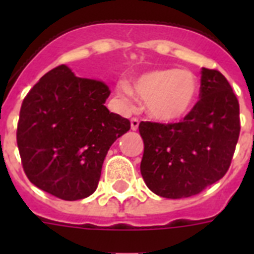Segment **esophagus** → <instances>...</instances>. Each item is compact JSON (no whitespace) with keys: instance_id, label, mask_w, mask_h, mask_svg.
<instances>
[{"instance_id":"obj_1","label":"esophagus","mask_w":254,"mask_h":254,"mask_svg":"<svg viewBox=\"0 0 254 254\" xmlns=\"http://www.w3.org/2000/svg\"><path fill=\"white\" fill-rule=\"evenodd\" d=\"M138 125H139V120L137 119V117H133V119L130 120L131 130H137V129H138Z\"/></svg>"}]
</instances>
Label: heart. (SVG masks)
<instances>
[{
    "instance_id": "1",
    "label": "heart",
    "mask_w": 254,
    "mask_h": 254,
    "mask_svg": "<svg viewBox=\"0 0 254 254\" xmlns=\"http://www.w3.org/2000/svg\"><path fill=\"white\" fill-rule=\"evenodd\" d=\"M133 91L146 104L153 119L171 123L183 119L197 103L200 85L190 71L175 68L153 69L142 73L133 83ZM130 85L125 81L117 84V93L125 103L133 99Z\"/></svg>"
}]
</instances>
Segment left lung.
I'll use <instances>...</instances> for the list:
<instances>
[{
    "instance_id": "1",
    "label": "left lung",
    "mask_w": 254,
    "mask_h": 254,
    "mask_svg": "<svg viewBox=\"0 0 254 254\" xmlns=\"http://www.w3.org/2000/svg\"><path fill=\"white\" fill-rule=\"evenodd\" d=\"M199 99L179 123H139L141 174L159 196L197 195L231 166L240 135L239 100L224 75L209 68H201Z\"/></svg>"
}]
</instances>
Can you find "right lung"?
<instances>
[{
	"label": "right lung",
	"mask_w": 254,
	"mask_h": 254,
	"mask_svg": "<svg viewBox=\"0 0 254 254\" xmlns=\"http://www.w3.org/2000/svg\"><path fill=\"white\" fill-rule=\"evenodd\" d=\"M104 81L77 77L62 64L43 75L26 95L17 145L26 177L63 200L95 192L109 147L130 121L104 105Z\"/></svg>",
	"instance_id": "add662e5"
}]
</instances>
